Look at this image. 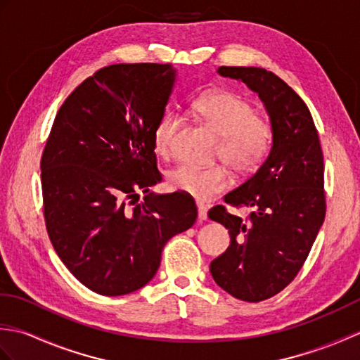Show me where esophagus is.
<instances>
[{
	"label": "esophagus",
	"mask_w": 360,
	"mask_h": 360,
	"mask_svg": "<svg viewBox=\"0 0 360 360\" xmlns=\"http://www.w3.org/2000/svg\"><path fill=\"white\" fill-rule=\"evenodd\" d=\"M198 217H200L201 221L207 219V205L202 204V202H198Z\"/></svg>",
	"instance_id": "obj_1"
}]
</instances>
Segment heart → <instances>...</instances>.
<instances>
[{
  "label": "heart",
  "mask_w": 360,
  "mask_h": 360,
  "mask_svg": "<svg viewBox=\"0 0 360 360\" xmlns=\"http://www.w3.org/2000/svg\"><path fill=\"white\" fill-rule=\"evenodd\" d=\"M193 110L213 131L221 136L217 155L235 172L250 173L263 162L272 145V127L257 116L246 98L231 91H212L193 102ZM181 119L167 111L153 131V145L159 156L173 155ZM231 173L224 165L196 167L181 164L168 173L173 190L187 193L198 201H207L231 186Z\"/></svg>",
  "instance_id": "obj_1"
}]
</instances>
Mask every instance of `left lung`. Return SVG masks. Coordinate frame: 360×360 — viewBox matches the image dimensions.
Here are the masks:
<instances>
[{"label": "left lung", "instance_id": "1", "mask_svg": "<svg viewBox=\"0 0 360 360\" xmlns=\"http://www.w3.org/2000/svg\"><path fill=\"white\" fill-rule=\"evenodd\" d=\"M218 74L257 93L272 127L269 156L224 196L232 207H249V218L224 205L209 210L231 235L227 250L210 263L213 280L235 298L257 303L295 278L323 224V153L307 103L278 75L252 66H221Z\"/></svg>", "mask_w": 360, "mask_h": 360}]
</instances>
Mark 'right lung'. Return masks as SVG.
<instances>
[{
  "label": "right lung",
  "instance_id": "1",
  "mask_svg": "<svg viewBox=\"0 0 360 360\" xmlns=\"http://www.w3.org/2000/svg\"><path fill=\"white\" fill-rule=\"evenodd\" d=\"M174 80L170 63L102 68L66 98L46 142L48 235L74 277L101 295L147 285L165 243L196 221L188 196L150 193L162 181L153 131Z\"/></svg>",
  "mask_w": 360,
  "mask_h": 360
}]
</instances>
